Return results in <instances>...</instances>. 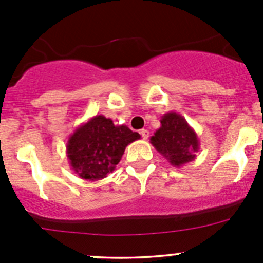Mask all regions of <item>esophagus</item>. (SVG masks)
<instances>
[{"label":"esophagus","mask_w":263,"mask_h":263,"mask_svg":"<svg viewBox=\"0 0 263 263\" xmlns=\"http://www.w3.org/2000/svg\"><path fill=\"white\" fill-rule=\"evenodd\" d=\"M140 135H141L142 139H144V140L148 139V131H147V129H141V131H140Z\"/></svg>","instance_id":"1"}]
</instances>
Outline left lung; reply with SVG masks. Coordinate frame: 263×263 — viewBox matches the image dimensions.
<instances>
[{
    "label": "left lung",
    "mask_w": 263,
    "mask_h": 263,
    "mask_svg": "<svg viewBox=\"0 0 263 263\" xmlns=\"http://www.w3.org/2000/svg\"><path fill=\"white\" fill-rule=\"evenodd\" d=\"M160 128L154 132L150 142L173 166L181 168L195 160L200 150V140L184 117L176 112L161 116Z\"/></svg>",
    "instance_id": "8db88e82"
}]
</instances>
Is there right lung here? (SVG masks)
Returning <instances> with one entry per match:
<instances>
[{"mask_svg": "<svg viewBox=\"0 0 263 263\" xmlns=\"http://www.w3.org/2000/svg\"><path fill=\"white\" fill-rule=\"evenodd\" d=\"M127 126H116L98 115L80 124L68 137L66 153L72 171L82 179L99 181L116 169L127 145L140 139Z\"/></svg>", "mask_w": 263, "mask_h": 263, "instance_id": "1", "label": "right lung"}]
</instances>
